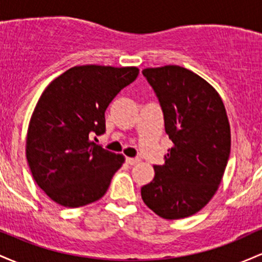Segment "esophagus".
<instances>
[{
    "mask_svg": "<svg viewBox=\"0 0 262 262\" xmlns=\"http://www.w3.org/2000/svg\"><path fill=\"white\" fill-rule=\"evenodd\" d=\"M125 161H127V164H129V165H137L138 162H140V159H138V158H127V159H125Z\"/></svg>",
    "mask_w": 262,
    "mask_h": 262,
    "instance_id": "obj_1",
    "label": "esophagus"
}]
</instances>
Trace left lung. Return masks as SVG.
Listing matches in <instances>:
<instances>
[{
    "label": "left lung",
    "mask_w": 262,
    "mask_h": 262,
    "mask_svg": "<svg viewBox=\"0 0 262 262\" xmlns=\"http://www.w3.org/2000/svg\"><path fill=\"white\" fill-rule=\"evenodd\" d=\"M143 75L160 102L172 146L141 187V198L161 218L189 217L212 200L223 179L231 144L227 111L214 87L182 66L148 68Z\"/></svg>",
    "instance_id": "1"
}]
</instances>
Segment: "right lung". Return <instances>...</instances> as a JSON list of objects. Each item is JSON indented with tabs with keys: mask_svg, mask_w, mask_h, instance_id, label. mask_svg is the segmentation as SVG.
I'll return each instance as SVG.
<instances>
[{
	"mask_svg": "<svg viewBox=\"0 0 262 262\" xmlns=\"http://www.w3.org/2000/svg\"><path fill=\"white\" fill-rule=\"evenodd\" d=\"M138 74L135 66H74L41 93L26 155L34 181L55 203L77 208L104 196L124 156L96 145L91 137L106 132L108 104Z\"/></svg>",
	"mask_w": 262,
	"mask_h": 262,
	"instance_id": "add662e5",
	"label": "right lung"
}]
</instances>
